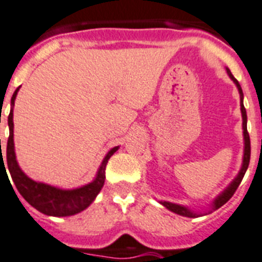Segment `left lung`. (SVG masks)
Listing matches in <instances>:
<instances>
[{
  "label": "left lung",
  "mask_w": 262,
  "mask_h": 262,
  "mask_svg": "<svg viewBox=\"0 0 262 262\" xmlns=\"http://www.w3.org/2000/svg\"><path fill=\"white\" fill-rule=\"evenodd\" d=\"M226 72H228V74H229V77L232 78L233 82L236 83V86H237V89H238V93H239V98H241V102H239V105H241V114H243L244 158H243V166H241V169H239V172H238V174H237V177L233 180L232 182H230L229 186H228V188H226L225 190L221 193V194L217 195L216 200H214L212 204V210L219 209V208H221L224 204H226V202L232 199V195L234 194V192H236L237 188H238V185L241 184V181H243L244 174H245V172H247V169H248V166H249V161H250V138H249V133H248V129H247V111H245V107H244V102H243V98H244L243 89H241V86H239L238 81H237L236 78L233 77V74L230 73V70L226 69ZM161 204L165 206V208H166V209H169L170 212H173V213H177V214H180V216L190 217V219H194V217L200 216L199 213H194L193 210L188 209L186 206L179 205V204H173V202H168V201H161Z\"/></svg>",
  "instance_id": "1"
}]
</instances>
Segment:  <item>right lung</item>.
I'll return each instance as SVG.
<instances>
[{
	"label": "right lung",
	"mask_w": 262,
	"mask_h": 262,
	"mask_svg": "<svg viewBox=\"0 0 262 262\" xmlns=\"http://www.w3.org/2000/svg\"><path fill=\"white\" fill-rule=\"evenodd\" d=\"M18 90L19 88H17L14 93H13L12 102H10L12 109H10V113H9L8 117L9 138L8 144H6V156H4V157L7 158L8 168H5V172L6 169H9V173L12 176L13 182H14L15 188L19 192V194L23 195L33 208H36L38 212L43 213L46 216L67 217L82 212L94 201V199L97 197V194L104 186L106 164L109 161V158L117 151L118 146H114L113 149L107 151V155L105 156V158L101 162V166L98 169L96 179L89 182V184H86V185L81 186V188L65 190V189H58L56 186L42 184V182L33 181L21 170V168L18 166V162L15 160L14 141H13V106H14L15 96H17ZM4 159L5 158H2L1 150L0 166L2 165L5 168Z\"/></svg>",
	"instance_id": "right-lung-1"
}]
</instances>
